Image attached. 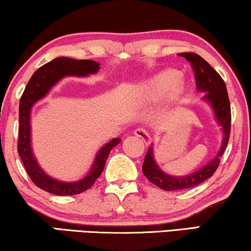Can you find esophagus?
<instances>
[{"instance_id": "esophagus-1", "label": "esophagus", "mask_w": 251, "mask_h": 251, "mask_svg": "<svg viewBox=\"0 0 251 251\" xmlns=\"http://www.w3.org/2000/svg\"><path fill=\"white\" fill-rule=\"evenodd\" d=\"M134 134H135L136 136H139L140 139L147 144V146H150L151 137L149 135V133H148L146 129H144V128H136L135 130H134Z\"/></svg>"}]
</instances>
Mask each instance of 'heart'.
Returning <instances> with one entry per match:
<instances>
[{
  "label": "heart",
  "instance_id": "obj_1",
  "mask_svg": "<svg viewBox=\"0 0 251 251\" xmlns=\"http://www.w3.org/2000/svg\"><path fill=\"white\" fill-rule=\"evenodd\" d=\"M182 74L177 69H166L153 76L142 85L140 97L143 100L158 101L161 100L175 91L176 97L184 93L185 87L181 83Z\"/></svg>",
  "mask_w": 251,
  "mask_h": 251
}]
</instances>
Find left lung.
Segmentation results:
<instances>
[{"label": "left lung", "mask_w": 251, "mask_h": 251, "mask_svg": "<svg viewBox=\"0 0 251 251\" xmlns=\"http://www.w3.org/2000/svg\"><path fill=\"white\" fill-rule=\"evenodd\" d=\"M181 56L188 60L191 65L193 72H195L197 90L203 92L202 100L209 103L213 109L216 121L222 127L223 141H222L221 150L218 151L217 156L213 160L185 176H172L161 171L154 160L153 148L150 147L146 158H144L142 166L143 174L151 183L165 191L193 188L211 177L218 168L221 157L223 156L224 151L226 149L231 132V105L226 85H225L223 78L206 60L197 53L185 52V53H181Z\"/></svg>", "instance_id": "1"}]
</instances>
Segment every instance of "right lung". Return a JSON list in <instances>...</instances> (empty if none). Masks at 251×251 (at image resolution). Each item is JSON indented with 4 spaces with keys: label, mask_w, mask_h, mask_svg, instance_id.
<instances>
[{
    "label": "right lung",
    "mask_w": 251,
    "mask_h": 251,
    "mask_svg": "<svg viewBox=\"0 0 251 251\" xmlns=\"http://www.w3.org/2000/svg\"><path fill=\"white\" fill-rule=\"evenodd\" d=\"M100 69L99 62L93 60H75L61 56L45 63L33 74L27 83L19 103V139L18 153L26 168L27 174L38 188L56 196L78 195L90 189L103 172L105 161L111 149L121 143L116 137L104 144L98 151L91 171L85 177L76 182H61L52 178L37 164L31 150L30 141V111L33 105L43 99L60 79L67 76H89L97 74Z\"/></svg>",
    "instance_id": "add662e5"
}]
</instances>
